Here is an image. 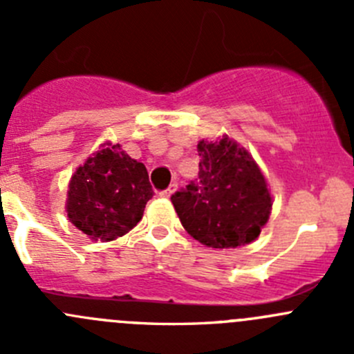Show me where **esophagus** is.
<instances>
[{
	"mask_svg": "<svg viewBox=\"0 0 354 354\" xmlns=\"http://www.w3.org/2000/svg\"><path fill=\"white\" fill-rule=\"evenodd\" d=\"M176 188H178V185H176V183H171L169 187L166 188V190L159 192V195H160V197H164V198H169L171 195H173L174 192H176Z\"/></svg>",
	"mask_w": 354,
	"mask_h": 354,
	"instance_id": "1",
	"label": "esophagus"
}]
</instances>
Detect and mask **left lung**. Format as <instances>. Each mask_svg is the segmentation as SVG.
Masks as SVG:
<instances>
[{"label": "left lung", "instance_id": "1", "mask_svg": "<svg viewBox=\"0 0 354 354\" xmlns=\"http://www.w3.org/2000/svg\"><path fill=\"white\" fill-rule=\"evenodd\" d=\"M198 178L171 195L188 234L212 248H236L255 240L272 200L248 152L224 137L198 142Z\"/></svg>", "mask_w": 354, "mask_h": 354}]
</instances>
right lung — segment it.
Segmentation results:
<instances>
[{"mask_svg":"<svg viewBox=\"0 0 354 354\" xmlns=\"http://www.w3.org/2000/svg\"><path fill=\"white\" fill-rule=\"evenodd\" d=\"M152 195L144 164L124 154L120 144H108L71 176L66 212L92 240L111 241L137 226Z\"/></svg>","mask_w":354,"mask_h":354,"instance_id":"right-lung-1","label":"right lung"}]
</instances>
